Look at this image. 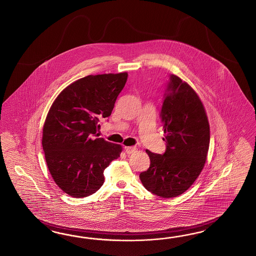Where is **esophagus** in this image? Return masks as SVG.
<instances>
[{
    "instance_id": "1",
    "label": "esophagus",
    "mask_w": 256,
    "mask_h": 256,
    "mask_svg": "<svg viewBox=\"0 0 256 256\" xmlns=\"http://www.w3.org/2000/svg\"><path fill=\"white\" fill-rule=\"evenodd\" d=\"M124 149H125L126 154H131L135 152L136 150H137L136 147H132V146H128V147H125Z\"/></svg>"
}]
</instances>
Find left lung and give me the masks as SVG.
I'll list each match as a JSON object with an SVG mask.
<instances>
[{"label":"left lung","instance_id":"obj_1","mask_svg":"<svg viewBox=\"0 0 256 256\" xmlns=\"http://www.w3.org/2000/svg\"><path fill=\"white\" fill-rule=\"evenodd\" d=\"M161 122L166 142L162 154L146 152L150 168L140 174L144 187L162 198L186 192L199 176L210 144V128L198 95L186 82L169 75L162 97Z\"/></svg>","mask_w":256,"mask_h":256}]
</instances>
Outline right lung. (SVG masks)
<instances>
[{
  "instance_id": "right-lung-1",
  "label": "right lung",
  "mask_w": 256,
  "mask_h": 256,
  "mask_svg": "<svg viewBox=\"0 0 256 256\" xmlns=\"http://www.w3.org/2000/svg\"><path fill=\"white\" fill-rule=\"evenodd\" d=\"M126 80V72L87 76L66 88L50 106L42 132L45 160L58 187L72 197L96 192L104 169L120 156L121 145L94 136Z\"/></svg>"
}]
</instances>
